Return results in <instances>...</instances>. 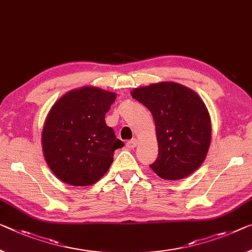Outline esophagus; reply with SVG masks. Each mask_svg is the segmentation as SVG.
I'll use <instances>...</instances> for the list:
<instances>
[{
  "label": "esophagus",
  "mask_w": 252,
  "mask_h": 252,
  "mask_svg": "<svg viewBox=\"0 0 252 252\" xmlns=\"http://www.w3.org/2000/svg\"><path fill=\"white\" fill-rule=\"evenodd\" d=\"M137 142L138 141H137L136 138H133V139H131V141H128V142L126 143V146L128 149H135V148H136V145H137Z\"/></svg>",
  "instance_id": "34e87169"
}]
</instances>
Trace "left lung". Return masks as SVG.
Segmentation results:
<instances>
[{
    "instance_id": "left-lung-1",
    "label": "left lung",
    "mask_w": 252,
    "mask_h": 252,
    "mask_svg": "<svg viewBox=\"0 0 252 252\" xmlns=\"http://www.w3.org/2000/svg\"><path fill=\"white\" fill-rule=\"evenodd\" d=\"M131 96L151 111L158 156L151 169L165 180H179L199 168L211 145L212 124L202 98L183 84L158 82L134 89Z\"/></svg>"
}]
</instances>
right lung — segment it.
<instances>
[{
    "instance_id": "right-lung-1",
    "label": "right lung",
    "mask_w": 252,
    "mask_h": 252,
    "mask_svg": "<svg viewBox=\"0 0 252 252\" xmlns=\"http://www.w3.org/2000/svg\"><path fill=\"white\" fill-rule=\"evenodd\" d=\"M115 99V92L89 86L66 92L50 108L41 133L42 152L63 183L91 186L109 170L115 150L124 146L104 122Z\"/></svg>"
}]
</instances>
